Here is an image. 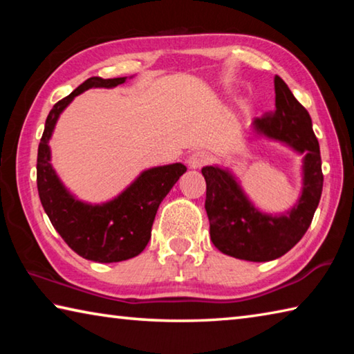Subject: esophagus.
I'll use <instances>...</instances> for the list:
<instances>
[{"mask_svg":"<svg viewBox=\"0 0 354 354\" xmlns=\"http://www.w3.org/2000/svg\"><path fill=\"white\" fill-rule=\"evenodd\" d=\"M207 162H209V156L205 151L192 153L187 159V165L190 169H201V167L206 165Z\"/></svg>","mask_w":354,"mask_h":354,"instance_id":"34e87169","label":"esophagus"}]
</instances>
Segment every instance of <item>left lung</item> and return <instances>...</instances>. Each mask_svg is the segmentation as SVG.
<instances>
[{
    "instance_id": "1",
    "label": "left lung",
    "mask_w": 354,
    "mask_h": 354,
    "mask_svg": "<svg viewBox=\"0 0 354 354\" xmlns=\"http://www.w3.org/2000/svg\"><path fill=\"white\" fill-rule=\"evenodd\" d=\"M274 111L254 118L253 131L303 156L301 195L295 205L281 214L262 212L230 170L218 165L201 170L211 241L221 253L236 259L267 262L286 254L308 231L322 196L320 147L309 113L279 76H274Z\"/></svg>"
}]
</instances>
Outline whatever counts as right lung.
Listing matches in <instances>:
<instances>
[{"label":"right lung","instance_id":"obj_1","mask_svg":"<svg viewBox=\"0 0 354 354\" xmlns=\"http://www.w3.org/2000/svg\"><path fill=\"white\" fill-rule=\"evenodd\" d=\"M124 81L127 77L92 76L57 101L46 117L37 153V189L48 218L75 253L101 263L127 261L145 250L160 201L187 170L181 162L143 170L122 194L100 205L77 200L59 179L48 145L59 115L88 88H112Z\"/></svg>","mask_w":354,"mask_h":354}]
</instances>
